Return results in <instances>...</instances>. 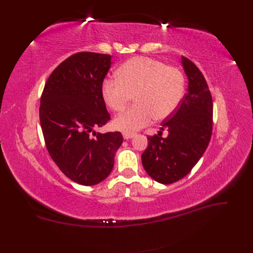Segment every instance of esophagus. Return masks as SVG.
<instances>
[{"label": "esophagus", "mask_w": 253, "mask_h": 253, "mask_svg": "<svg viewBox=\"0 0 253 253\" xmlns=\"http://www.w3.org/2000/svg\"><path fill=\"white\" fill-rule=\"evenodd\" d=\"M122 135H124V138H125V139H126V140H127V139H131V138H133V137L135 136V134H134V133H126V132H125L124 134H122Z\"/></svg>", "instance_id": "1"}]
</instances>
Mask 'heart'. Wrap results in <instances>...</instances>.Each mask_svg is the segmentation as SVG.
<instances>
[{"mask_svg": "<svg viewBox=\"0 0 253 253\" xmlns=\"http://www.w3.org/2000/svg\"><path fill=\"white\" fill-rule=\"evenodd\" d=\"M185 95V77L175 67L147 57L127 60L118 71V78L105 79L102 96L115 112H121L135 97V105L114 119L119 131L134 133L153 119H166L177 110Z\"/></svg>", "mask_w": 253, "mask_h": 253, "instance_id": "1", "label": "heart"}]
</instances>
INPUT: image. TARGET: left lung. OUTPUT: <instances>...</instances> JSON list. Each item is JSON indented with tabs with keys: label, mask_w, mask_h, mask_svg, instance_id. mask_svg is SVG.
Returning <instances> with one entry per match:
<instances>
[{
	"label": "left lung",
	"mask_w": 253,
	"mask_h": 253,
	"mask_svg": "<svg viewBox=\"0 0 253 253\" xmlns=\"http://www.w3.org/2000/svg\"><path fill=\"white\" fill-rule=\"evenodd\" d=\"M188 77V91L171 116L166 118L162 132L148 136V148L142 153L141 162L151 177L169 185L181 179L193 169L210 142L213 126V102L208 84L198 67L186 57H181Z\"/></svg>",
	"instance_id": "obj_1"
}]
</instances>
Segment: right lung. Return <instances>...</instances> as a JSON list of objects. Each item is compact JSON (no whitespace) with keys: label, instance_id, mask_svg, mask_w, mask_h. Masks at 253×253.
I'll return each mask as SVG.
<instances>
[{"label":"right lung","instance_id":"obj_1","mask_svg":"<svg viewBox=\"0 0 253 253\" xmlns=\"http://www.w3.org/2000/svg\"><path fill=\"white\" fill-rule=\"evenodd\" d=\"M112 56L81 51L50 74L41 96L39 116L50 157L62 173L82 186H94L113 170L120 132H95L111 119L102 83Z\"/></svg>","mask_w":253,"mask_h":253}]
</instances>
